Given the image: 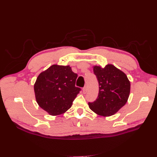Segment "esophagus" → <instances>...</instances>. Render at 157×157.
<instances>
[{
  "mask_svg": "<svg viewBox=\"0 0 157 157\" xmlns=\"http://www.w3.org/2000/svg\"><path fill=\"white\" fill-rule=\"evenodd\" d=\"M83 92L84 94H86L87 92V86H85L83 88Z\"/></svg>",
  "mask_w": 157,
  "mask_h": 157,
  "instance_id": "1",
  "label": "esophagus"
}]
</instances>
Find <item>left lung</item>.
Instances as JSON below:
<instances>
[{"instance_id": "left-lung-1", "label": "left lung", "mask_w": 157, "mask_h": 157, "mask_svg": "<svg viewBox=\"0 0 157 157\" xmlns=\"http://www.w3.org/2000/svg\"><path fill=\"white\" fill-rule=\"evenodd\" d=\"M93 69L99 89L97 99L88 103L89 108L101 116H111L127 102L130 81L124 72L112 64H108L104 68L95 65Z\"/></svg>"}]
</instances>
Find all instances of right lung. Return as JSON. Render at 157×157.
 <instances>
[{
    "label": "right lung",
    "instance_id": "obj_1",
    "mask_svg": "<svg viewBox=\"0 0 157 157\" xmlns=\"http://www.w3.org/2000/svg\"><path fill=\"white\" fill-rule=\"evenodd\" d=\"M77 77L69 65L55 64L40 73L34 86L38 105L52 116L67 111L81 90Z\"/></svg>",
    "mask_w": 157,
    "mask_h": 157
}]
</instances>
